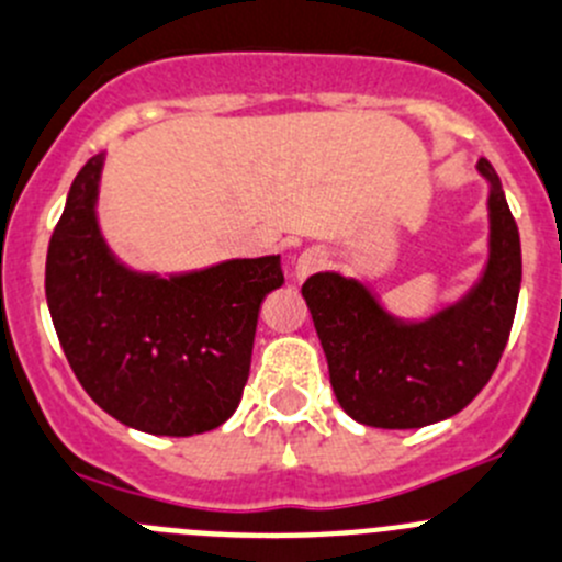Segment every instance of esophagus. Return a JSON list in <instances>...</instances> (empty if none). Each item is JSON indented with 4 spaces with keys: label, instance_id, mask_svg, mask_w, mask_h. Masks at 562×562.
<instances>
[{
    "label": "esophagus",
    "instance_id": "1",
    "mask_svg": "<svg viewBox=\"0 0 562 562\" xmlns=\"http://www.w3.org/2000/svg\"><path fill=\"white\" fill-rule=\"evenodd\" d=\"M325 265V254L319 248H306L301 256L295 259V278L297 281H306L312 272H317L319 267Z\"/></svg>",
    "mask_w": 562,
    "mask_h": 562
}]
</instances>
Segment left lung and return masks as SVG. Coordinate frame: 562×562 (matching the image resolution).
Returning <instances> with one entry per match:
<instances>
[{
	"label": "left lung",
	"instance_id": "8db88e82",
	"mask_svg": "<svg viewBox=\"0 0 562 562\" xmlns=\"http://www.w3.org/2000/svg\"><path fill=\"white\" fill-rule=\"evenodd\" d=\"M488 179V261L458 303L411 323L389 314L375 292L339 272H314L303 284L330 386L361 425L411 430L467 408L499 364L521 290V243L499 176Z\"/></svg>",
	"mask_w": 562,
	"mask_h": 562
}]
</instances>
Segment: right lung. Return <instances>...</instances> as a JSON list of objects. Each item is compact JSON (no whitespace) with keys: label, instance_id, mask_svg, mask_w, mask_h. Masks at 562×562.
<instances>
[{"label":"right lung","instance_id":"add662e5","mask_svg":"<svg viewBox=\"0 0 562 562\" xmlns=\"http://www.w3.org/2000/svg\"><path fill=\"white\" fill-rule=\"evenodd\" d=\"M104 154L85 162L46 254V303L99 408L151 436H195L237 411L256 319L284 284L281 256L157 276L117 261L95 217Z\"/></svg>","mask_w":562,"mask_h":562}]
</instances>
